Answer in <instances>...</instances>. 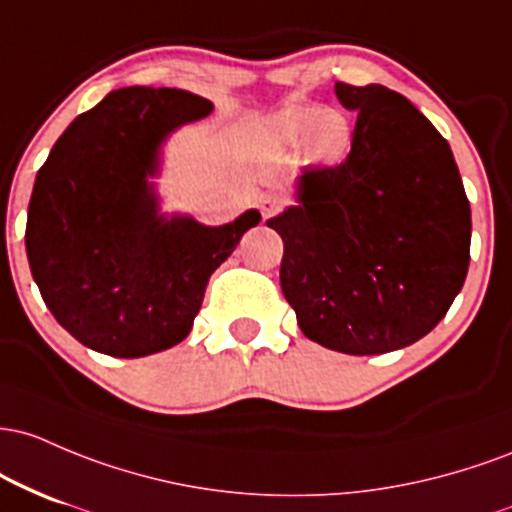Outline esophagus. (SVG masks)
Listing matches in <instances>:
<instances>
[{
    "label": "esophagus",
    "instance_id": "esophagus-1",
    "mask_svg": "<svg viewBox=\"0 0 512 512\" xmlns=\"http://www.w3.org/2000/svg\"><path fill=\"white\" fill-rule=\"evenodd\" d=\"M280 205H283V200H280L278 195H273V193L261 195V198H258V208H261L263 220H268V217H273L275 212L280 210Z\"/></svg>",
    "mask_w": 512,
    "mask_h": 512
}]
</instances>
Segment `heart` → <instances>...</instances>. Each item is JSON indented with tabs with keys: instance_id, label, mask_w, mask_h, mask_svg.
Wrapping results in <instances>:
<instances>
[{
	"instance_id": "1",
	"label": "heart",
	"mask_w": 512,
	"mask_h": 512,
	"mask_svg": "<svg viewBox=\"0 0 512 512\" xmlns=\"http://www.w3.org/2000/svg\"><path fill=\"white\" fill-rule=\"evenodd\" d=\"M268 137L275 147H300L317 166H336L350 154L355 123L346 111L317 103H290L268 118Z\"/></svg>"
}]
</instances>
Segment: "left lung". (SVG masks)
Returning a JSON list of instances; mask_svg holds the SVG:
<instances>
[{
	"label": "left lung",
	"instance_id": "1",
	"mask_svg": "<svg viewBox=\"0 0 512 512\" xmlns=\"http://www.w3.org/2000/svg\"><path fill=\"white\" fill-rule=\"evenodd\" d=\"M358 113L348 159L304 169L295 205L266 222L283 239L280 287L302 333L380 355L438 326L469 268L472 210L445 137L387 86H333Z\"/></svg>",
	"mask_w": 512,
	"mask_h": 512
}]
</instances>
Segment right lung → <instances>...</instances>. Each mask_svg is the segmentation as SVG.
Masks as SVG:
<instances>
[{
    "mask_svg": "<svg viewBox=\"0 0 512 512\" xmlns=\"http://www.w3.org/2000/svg\"><path fill=\"white\" fill-rule=\"evenodd\" d=\"M210 113L191 91L125 86L74 118L40 166L28 263L57 324L86 348L145 358L181 343L210 275L261 222L254 208L220 227L162 210L164 145Z\"/></svg>",
    "mask_w": 512,
    "mask_h": 512,
    "instance_id": "right-lung-1",
    "label": "right lung"
}]
</instances>
